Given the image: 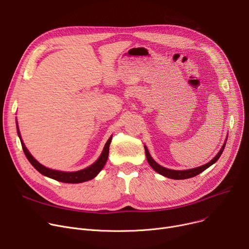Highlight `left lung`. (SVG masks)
I'll return each mask as SVG.
<instances>
[{"instance_id": "left-lung-1", "label": "left lung", "mask_w": 249, "mask_h": 249, "mask_svg": "<svg viewBox=\"0 0 249 249\" xmlns=\"http://www.w3.org/2000/svg\"><path fill=\"white\" fill-rule=\"evenodd\" d=\"M225 144L226 142L223 144V146L221 147L220 151L218 152V154L215 156L210 162L206 163L205 165H202V166L200 167H197V168H193V169H189V170H171V169H168V168H165V167H162L161 165H159L158 163H156L152 157L150 156V154H149L148 152V149L146 146H144L145 148V154H146V158H147V161L149 163V165L156 171L158 172L159 174L165 176V177H168V178H172V179H177V180H180V179H186V178H191V177H194L198 174H200L201 172H203L205 169H207L209 166H211V165L213 163L216 162L219 157L221 156L222 152H223V149L225 147Z\"/></svg>"}]
</instances>
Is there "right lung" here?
<instances>
[{
    "label": "right lung",
    "instance_id": "add662e5",
    "mask_svg": "<svg viewBox=\"0 0 249 249\" xmlns=\"http://www.w3.org/2000/svg\"><path fill=\"white\" fill-rule=\"evenodd\" d=\"M17 131H18V135L21 140L24 153L33 166H34L41 174L48 176L52 179H55L57 181L64 182V183H82V182H85V181L93 179L99 172L102 170L104 165L106 164V161L108 159V154H109V146H110V143L112 140V137H110L108 139V141L105 144L103 151H102V154L100 155V157H99V159L94 164L91 165V166L83 169V170H80V171H76V172H63V171L49 169V168L43 166L42 164H40L34 157L30 154L25 144L23 143L18 126H17Z\"/></svg>",
    "mask_w": 249,
    "mask_h": 249
}]
</instances>
